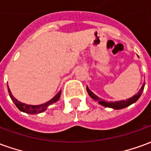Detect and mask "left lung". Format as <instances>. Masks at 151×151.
<instances>
[{"instance_id":"8db88e82","label":"left lung","mask_w":151,"mask_h":151,"mask_svg":"<svg viewBox=\"0 0 151 151\" xmlns=\"http://www.w3.org/2000/svg\"><path fill=\"white\" fill-rule=\"evenodd\" d=\"M144 86H145V82L143 83V85L142 86V87L139 90V91L137 93L136 95L131 97V98L128 99H125V100H120V101H115V102H107L104 101L103 99L99 98L97 95H95L93 92L89 89L88 86H86V91H87V93L88 95L91 96V98H92L95 101H97L100 105L104 106V107H106V108H113V109H116V110H118V109H123V108H126L129 105L133 104L135 102L140 98V96L142 95L143 92V90H144Z\"/></svg>"}]
</instances>
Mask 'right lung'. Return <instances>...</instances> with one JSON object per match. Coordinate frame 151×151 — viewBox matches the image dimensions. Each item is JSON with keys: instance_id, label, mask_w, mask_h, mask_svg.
Segmentation results:
<instances>
[{"instance_id": "obj_1", "label": "right lung", "mask_w": 151, "mask_h": 151, "mask_svg": "<svg viewBox=\"0 0 151 151\" xmlns=\"http://www.w3.org/2000/svg\"><path fill=\"white\" fill-rule=\"evenodd\" d=\"M8 91L9 95L11 98L12 101L14 103V104L16 105V107L20 110L22 112H26V113L28 114H39L43 112L46 110L47 108L49 107L50 105H52L54 103H56L59 100L60 97V94H61V91H60L57 94H56L54 97H53L52 99H50L49 101L44 103L43 104L40 105H29L27 104H24V103H22V102L18 101V99L14 97V95H12L10 90L8 86Z\"/></svg>"}]
</instances>
